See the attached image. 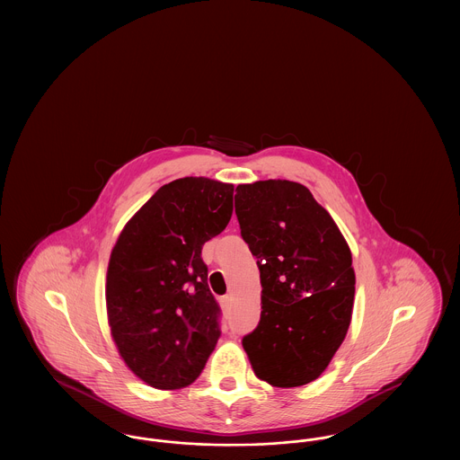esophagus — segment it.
Returning a JSON list of instances; mask_svg holds the SVG:
<instances>
[{
  "label": "esophagus",
  "mask_w": 460,
  "mask_h": 460,
  "mask_svg": "<svg viewBox=\"0 0 460 460\" xmlns=\"http://www.w3.org/2000/svg\"><path fill=\"white\" fill-rule=\"evenodd\" d=\"M233 295H224V296H220V306L224 308V310H227V308H231L233 305Z\"/></svg>",
  "instance_id": "34e87169"
}]
</instances>
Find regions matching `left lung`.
I'll use <instances>...</instances> for the list:
<instances>
[{
  "label": "left lung",
  "instance_id": "1",
  "mask_svg": "<svg viewBox=\"0 0 460 460\" xmlns=\"http://www.w3.org/2000/svg\"><path fill=\"white\" fill-rule=\"evenodd\" d=\"M234 199L262 285L261 323L243 338V349L262 381L302 386L326 371L350 326V246L300 182L240 184Z\"/></svg>",
  "mask_w": 460,
  "mask_h": 460
}]
</instances>
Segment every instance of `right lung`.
<instances>
[{"instance_id":"add662e5","label":"right lung","mask_w":460,"mask_h":460,"mask_svg":"<svg viewBox=\"0 0 460 460\" xmlns=\"http://www.w3.org/2000/svg\"><path fill=\"white\" fill-rule=\"evenodd\" d=\"M234 186L208 177L164 184L124 226L110 253V334L128 369L156 390L203 371L219 340V305L201 248L233 216Z\"/></svg>"}]
</instances>
